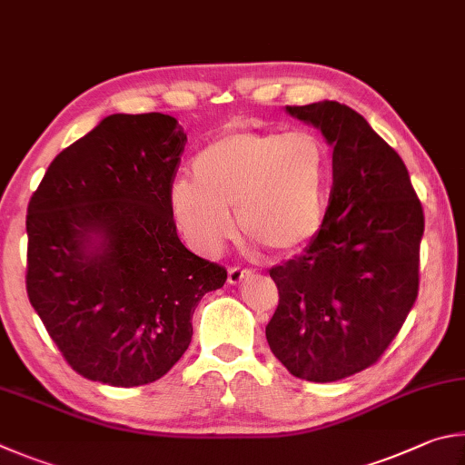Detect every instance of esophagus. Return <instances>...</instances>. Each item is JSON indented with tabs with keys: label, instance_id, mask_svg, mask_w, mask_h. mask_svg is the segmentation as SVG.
Masks as SVG:
<instances>
[{
	"label": "esophagus",
	"instance_id": "esophagus-1",
	"mask_svg": "<svg viewBox=\"0 0 465 465\" xmlns=\"http://www.w3.org/2000/svg\"><path fill=\"white\" fill-rule=\"evenodd\" d=\"M251 275V270L247 267H228V283H232V286H237L242 280H247Z\"/></svg>",
	"mask_w": 465,
	"mask_h": 465
}]
</instances>
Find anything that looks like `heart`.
<instances>
[{"label":"heart","instance_id":"obj_1","mask_svg":"<svg viewBox=\"0 0 465 465\" xmlns=\"http://www.w3.org/2000/svg\"><path fill=\"white\" fill-rule=\"evenodd\" d=\"M192 182L171 185L169 208L200 253H216L241 232L278 255L304 249L327 220L332 154L311 130L232 128L203 144Z\"/></svg>","mask_w":465,"mask_h":465}]
</instances>
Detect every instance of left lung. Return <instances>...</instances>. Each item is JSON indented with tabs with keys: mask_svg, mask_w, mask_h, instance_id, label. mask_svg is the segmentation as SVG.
<instances>
[{
	"mask_svg": "<svg viewBox=\"0 0 465 465\" xmlns=\"http://www.w3.org/2000/svg\"><path fill=\"white\" fill-rule=\"evenodd\" d=\"M332 146L327 220L306 251L270 270L280 302L267 343L292 376L337 381L376 363L419 294L425 214L409 169L339 102L286 105Z\"/></svg>",
	"mask_w": 465,
	"mask_h": 465,
	"instance_id": "obj_1",
	"label": "left lung"
}]
</instances>
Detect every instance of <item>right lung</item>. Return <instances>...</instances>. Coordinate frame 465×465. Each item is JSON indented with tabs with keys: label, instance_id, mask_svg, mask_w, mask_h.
<instances>
[{
	"label": "right lung",
	"instance_id": "add662e5",
	"mask_svg": "<svg viewBox=\"0 0 465 465\" xmlns=\"http://www.w3.org/2000/svg\"><path fill=\"white\" fill-rule=\"evenodd\" d=\"M187 136L167 114H112L56 154L26 216V292L73 370L144 386L190 347L226 270L183 247L169 192Z\"/></svg>",
	"mask_w": 465,
	"mask_h": 465
}]
</instances>
